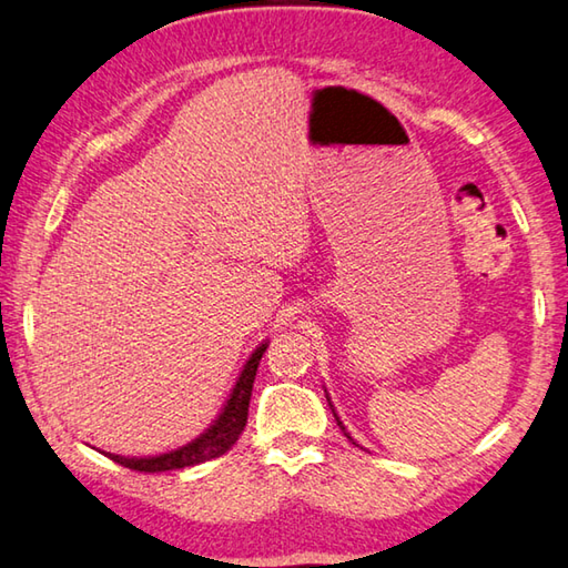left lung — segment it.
<instances>
[{
    "label": "left lung",
    "mask_w": 568,
    "mask_h": 568,
    "mask_svg": "<svg viewBox=\"0 0 568 568\" xmlns=\"http://www.w3.org/2000/svg\"><path fill=\"white\" fill-rule=\"evenodd\" d=\"M327 402H329V397H327ZM329 409H333V415H335V407H333V402H329ZM335 419H337V427H339V429H343V435H345V437H347V439H349V442H353V445H355V439H353V437H349V432L345 429V425H343V422H339V417H337V415H335Z\"/></svg>",
    "instance_id": "left-lung-1"
}]
</instances>
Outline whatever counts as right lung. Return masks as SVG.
<instances>
[{
  "instance_id": "obj_1",
  "label": "right lung",
  "mask_w": 568,
  "mask_h": 568,
  "mask_svg": "<svg viewBox=\"0 0 568 568\" xmlns=\"http://www.w3.org/2000/svg\"><path fill=\"white\" fill-rule=\"evenodd\" d=\"M265 347H267V343H263L251 355V359L245 363L239 383H235L219 419H215L201 437H195L193 442H189V445L166 452V455H156V457H121V455H109V452H106V457H111L113 462L121 464V467H129L133 471L153 474V471H171V469L193 467V464H203V462L225 455V452H229L235 442H239L245 422H248V405H251V395H253L255 373H257V365H261Z\"/></svg>"
}]
</instances>
